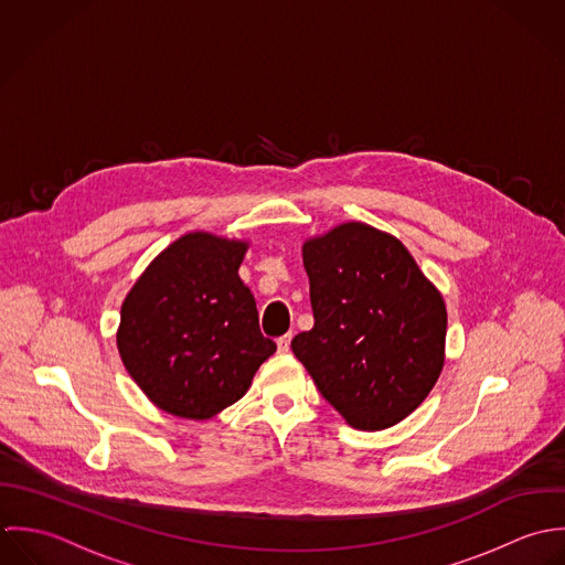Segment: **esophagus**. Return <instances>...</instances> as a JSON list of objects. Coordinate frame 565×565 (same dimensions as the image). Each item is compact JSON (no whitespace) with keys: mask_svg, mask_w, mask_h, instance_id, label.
<instances>
[{"mask_svg":"<svg viewBox=\"0 0 565 565\" xmlns=\"http://www.w3.org/2000/svg\"><path fill=\"white\" fill-rule=\"evenodd\" d=\"M290 340H292V334H284V337H279V339H277V349H279V353H288V351H290Z\"/></svg>","mask_w":565,"mask_h":565,"instance_id":"1","label":"esophagus"}]
</instances>
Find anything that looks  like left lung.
<instances>
[{"label":"left lung","instance_id":"1","mask_svg":"<svg viewBox=\"0 0 565 565\" xmlns=\"http://www.w3.org/2000/svg\"><path fill=\"white\" fill-rule=\"evenodd\" d=\"M315 328L292 351L321 395L358 430L408 417L444 369L448 315L406 246L344 223L303 244Z\"/></svg>","mask_w":565,"mask_h":565}]
</instances>
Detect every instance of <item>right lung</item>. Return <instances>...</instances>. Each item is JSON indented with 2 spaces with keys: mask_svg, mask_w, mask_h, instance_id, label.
Listing matches in <instances>:
<instances>
[{
  "mask_svg": "<svg viewBox=\"0 0 565 565\" xmlns=\"http://www.w3.org/2000/svg\"><path fill=\"white\" fill-rule=\"evenodd\" d=\"M244 250V242L188 233L146 268L121 306V362L170 415H218L277 349L259 332L255 299L237 275Z\"/></svg>",
  "mask_w": 565,
  "mask_h": 565,
  "instance_id": "add662e5",
  "label": "right lung"
}]
</instances>
